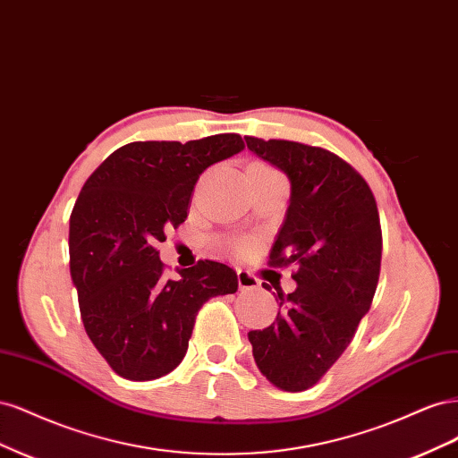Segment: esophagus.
<instances>
[{"instance_id": "esophagus-1", "label": "esophagus", "mask_w": 458, "mask_h": 458, "mask_svg": "<svg viewBox=\"0 0 458 458\" xmlns=\"http://www.w3.org/2000/svg\"><path fill=\"white\" fill-rule=\"evenodd\" d=\"M237 281H239L241 290H256L259 286V281L256 279V276L244 269L237 271Z\"/></svg>"}]
</instances>
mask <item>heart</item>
<instances>
[{
    "instance_id": "b5f03b06",
    "label": "heart",
    "mask_w": 458,
    "mask_h": 458,
    "mask_svg": "<svg viewBox=\"0 0 458 458\" xmlns=\"http://www.w3.org/2000/svg\"><path fill=\"white\" fill-rule=\"evenodd\" d=\"M246 246H248V242H246V241H239V242H237V248H239V250H244Z\"/></svg>"
}]
</instances>
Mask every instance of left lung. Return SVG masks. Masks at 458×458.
<instances>
[{"mask_svg":"<svg viewBox=\"0 0 458 458\" xmlns=\"http://www.w3.org/2000/svg\"><path fill=\"white\" fill-rule=\"evenodd\" d=\"M244 140L288 177L290 206L269 263L298 267L294 293H273L276 321L248 340L263 377L279 390L303 392L338 361L370 310L382 259L378 208L365 179L335 152Z\"/></svg>","mask_w":458,"mask_h":458,"instance_id":"8db88e82","label":"left lung"}]
</instances>
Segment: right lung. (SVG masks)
<instances>
[{
  "mask_svg": "<svg viewBox=\"0 0 458 458\" xmlns=\"http://www.w3.org/2000/svg\"><path fill=\"white\" fill-rule=\"evenodd\" d=\"M242 148L237 133L135 141L114 150L81 187L68 231L71 276L88 336L122 378L172 372L202 303L237 293V273L212 259L165 279L157 244L187 219L208 165Z\"/></svg>",
  "mask_w": 458,
  "mask_h": 458,
  "instance_id": "obj_1",
  "label": "right lung"
}]
</instances>
